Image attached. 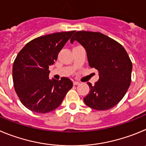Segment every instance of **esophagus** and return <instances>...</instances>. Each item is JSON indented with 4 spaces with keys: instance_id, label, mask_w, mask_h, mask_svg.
I'll list each match as a JSON object with an SVG mask.
<instances>
[{
    "instance_id": "1",
    "label": "esophagus",
    "mask_w": 146,
    "mask_h": 146,
    "mask_svg": "<svg viewBox=\"0 0 146 146\" xmlns=\"http://www.w3.org/2000/svg\"><path fill=\"white\" fill-rule=\"evenodd\" d=\"M80 83L78 81H73V85H78Z\"/></svg>"
}]
</instances>
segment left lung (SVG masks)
<instances>
[{"label": "left lung", "instance_id": "1", "mask_svg": "<svg viewBox=\"0 0 146 146\" xmlns=\"http://www.w3.org/2000/svg\"><path fill=\"white\" fill-rule=\"evenodd\" d=\"M78 41L85 48L89 65L99 72L94 86L88 82L89 93L85 104L98 111L112 108L119 103L130 86L132 64L119 43L101 33L78 31L70 43Z\"/></svg>", "mask_w": 146, "mask_h": 146}]
</instances>
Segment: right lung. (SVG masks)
Instances as JSON below:
<instances>
[{
	"label": "right lung",
	"instance_id": "right-lung-1",
	"mask_svg": "<svg viewBox=\"0 0 146 146\" xmlns=\"http://www.w3.org/2000/svg\"><path fill=\"white\" fill-rule=\"evenodd\" d=\"M75 31L44 35L27 43L19 52L13 65L14 89L27 109L46 113L58 108L73 82L62 77L57 81L48 78V68L57 60Z\"/></svg>",
	"mask_w": 146,
	"mask_h": 146
}]
</instances>
